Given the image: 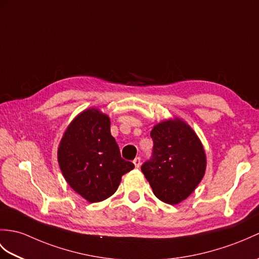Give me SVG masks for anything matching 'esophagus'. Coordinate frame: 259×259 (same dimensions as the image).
Listing matches in <instances>:
<instances>
[{
  "mask_svg": "<svg viewBox=\"0 0 259 259\" xmlns=\"http://www.w3.org/2000/svg\"><path fill=\"white\" fill-rule=\"evenodd\" d=\"M134 164H135V166L138 169V167H139L140 164H141V159H140L139 157H137V158L134 160Z\"/></svg>",
  "mask_w": 259,
  "mask_h": 259,
  "instance_id": "obj_1",
  "label": "esophagus"
}]
</instances>
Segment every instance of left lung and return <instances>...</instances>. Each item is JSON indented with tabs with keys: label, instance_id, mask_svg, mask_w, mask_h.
<instances>
[{
	"label": "left lung",
	"instance_id": "1",
	"mask_svg": "<svg viewBox=\"0 0 259 259\" xmlns=\"http://www.w3.org/2000/svg\"><path fill=\"white\" fill-rule=\"evenodd\" d=\"M152 155L141 165L154 195L178 204L195 190L206 167L205 152L195 132L181 120L154 125Z\"/></svg>",
	"mask_w": 259,
	"mask_h": 259
}]
</instances>
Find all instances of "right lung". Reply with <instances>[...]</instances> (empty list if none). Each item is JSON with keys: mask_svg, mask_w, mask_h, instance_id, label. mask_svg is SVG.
I'll use <instances>...</instances> for the list:
<instances>
[{"mask_svg": "<svg viewBox=\"0 0 259 259\" xmlns=\"http://www.w3.org/2000/svg\"><path fill=\"white\" fill-rule=\"evenodd\" d=\"M58 163L67 183L90 203L111 196L123 174L135 167L121 158L110 120L97 109L85 110L69 124L58 148Z\"/></svg>", "mask_w": 259, "mask_h": 259, "instance_id": "1", "label": "right lung"}]
</instances>
